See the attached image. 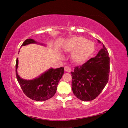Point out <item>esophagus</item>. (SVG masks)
<instances>
[{"instance_id":"34e87169","label":"esophagus","mask_w":128,"mask_h":128,"mask_svg":"<svg viewBox=\"0 0 128 128\" xmlns=\"http://www.w3.org/2000/svg\"><path fill=\"white\" fill-rule=\"evenodd\" d=\"M64 70L66 72H71V68L68 66H66L64 67Z\"/></svg>"}]
</instances>
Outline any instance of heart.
Segmentation results:
<instances>
[{
  "instance_id": "obj_1",
  "label": "heart",
  "mask_w": 128,
  "mask_h": 128,
  "mask_svg": "<svg viewBox=\"0 0 128 128\" xmlns=\"http://www.w3.org/2000/svg\"><path fill=\"white\" fill-rule=\"evenodd\" d=\"M65 52L73 53L72 58L76 62L86 61L94 51V42L83 37H74L68 40L63 46Z\"/></svg>"
}]
</instances>
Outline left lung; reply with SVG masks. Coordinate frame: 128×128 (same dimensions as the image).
<instances>
[{"label": "left lung", "instance_id": "8db88e82", "mask_svg": "<svg viewBox=\"0 0 128 128\" xmlns=\"http://www.w3.org/2000/svg\"><path fill=\"white\" fill-rule=\"evenodd\" d=\"M100 42V41H99ZM96 56L71 72L74 94L82 101H91L102 92L109 79L110 58L104 45Z\"/></svg>", "mask_w": 128, "mask_h": 128}]
</instances>
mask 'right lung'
Here are the masks:
<instances>
[{"label": "right lung", "instance_id": "obj_1", "mask_svg": "<svg viewBox=\"0 0 128 128\" xmlns=\"http://www.w3.org/2000/svg\"><path fill=\"white\" fill-rule=\"evenodd\" d=\"M36 43L32 39L26 40L21 46ZM18 60L15 64V73L18 82L24 94L28 98L37 102L45 101L55 94L58 83L64 73V67L50 69L38 78L32 80L21 78L17 73Z\"/></svg>", "mask_w": 128, "mask_h": 128}]
</instances>
